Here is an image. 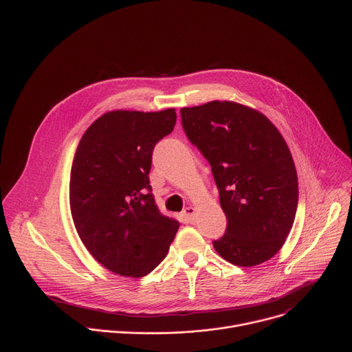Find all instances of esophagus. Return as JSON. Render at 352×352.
<instances>
[{"mask_svg": "<svg viewBox=\"0 0 352 352\" xmlns=\"http://www.w3.org/2000/svg\"><path fill=\"white\" fill-rule=\"evenodd\" d=\"M182 217H184L186 221H193V219H195V208H192V206L185 208L184 212H182Z\"/></svg>", "mask_w": 352, "mask_h": 352, "instance_id": "34e87169", "label": "esophagus"}]
</instances>
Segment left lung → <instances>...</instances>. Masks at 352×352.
<instances>
[{
    "label": "left lung",
    "mask_w": 352,
    "mask_h": 352,
    "mask_svg": "<svg viewBox=\"0 0 352 352\" xmlns=\"http://www.w3.org/2000/svg\"><path fill=\"white\" fill-rule=\"evenodd\" d=\"M186 138L209 162L227 217L213 241L227 262L250 267L272 259L289 234L298 177L289 148L262 113L234 102L181 109Z\"/></svg>",
    "instance_id": "1"
}]
</instances>
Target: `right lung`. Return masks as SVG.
Here are the masks:
<instances>
[{"mask_svg": "<svg viewBox=\"0 0 352 352\" xmlns=\"http://www.w3.org/2000/svg\"><path fill=\"white\" fill-rule=\"evenodd\" d=\"M175 121L174 109L110 111L78 144L69 181L72 220L90 255L116 274H148L178 231L179 223L159 212L148 181L153 148Z\"/></svg>", "mask_w": 352, "mask_h": 352, "instance_id": "add662e5", "label": "right lung"}]
</instances>
